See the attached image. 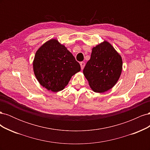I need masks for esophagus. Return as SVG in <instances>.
Masks as SVG:
<instances>
[{
  "instance_id": "obj_1",
  "label": "esophagus",
  "mask_w": 150,
  "mask_h": 150,
  "mask_svg": "<svg viewBox=\"0 0 150 150\" xmlns=\"http://www.w3.org/2000/svg\"><path fill=\"white\" fill-rule=\"evenodd\" d=\"M80 65H81V69H83L84 66H85V63L84 62H80Z\"/></svg>"
}]
</instances>
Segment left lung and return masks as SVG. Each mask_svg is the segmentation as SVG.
Masks as SVG:
<instances>
[{
  "mask_svg": "<svg viewBox=\"0 0 150 150\" xmlns=\"http://www.w3.org/2000/svg\"><path fill=\"white\" fill-rule=\"evenodd\" d=\"M122 67V58L111 44L104 40L92 49L83 74L93 91L104 93L118 81Z\"/></svg>",
  "mask_w": 150,
  "mask_h": 150,
  "instance_id": "1",
  "label": "left lung"
}]
</instances>
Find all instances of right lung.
<instances>
[{
  "label": "right lung",
  "instance_id": "add662e5",
  "mask_svg": "<svg viewBox=\"0 0 150 150\" xmlns=\"http://www.w3.org/2000/svg\"><path fill=\"white\" fill-rule=\"evenodd\" d=\"M34 74L40 84L52 92L64 89L71 77L81 71L73 55L56 39L45 42L35 52Z\"/></svg>",
  "mask_w": 150,
  "mask_h": 150
}]
</instances>
